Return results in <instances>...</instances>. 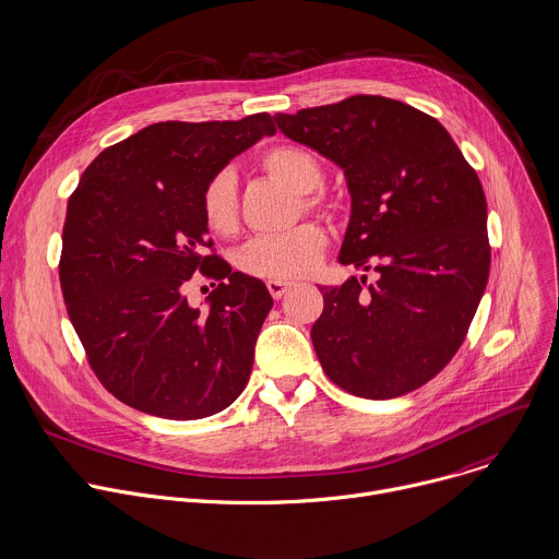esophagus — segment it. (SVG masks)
Here are the masks:
<instances>
[{"label": "esophagus", "instance_id": "34e87169", "mask_svg": "<svg viewBox=\"0 0 559 559\" xmlns=\"http://www.w3.org/2000/svg\"><path fill=\"white\" fill-rule=\"evenodd\" d=\"M297 284L295 282H284V280H269L266 282V288L269 293L273 295V299H282L290 288H295Z\"/></svg>", "mask_w": 559, "mask_h": 559}]
</instances>
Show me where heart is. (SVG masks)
Returning <instances> with one entry per match:
<instances>
[{"mask_svg": "<svg viewBox=\"0 0 559 559\" xmlns=\"http://www.w3.org/2000/svg\"><path fill=\"white\" fill-rule=\"evenodd\" d=\"M262 167L301 193L306 209H321L323 198L314 193L323 182L319 158L299 145H275L264 152ZM202 219L211 234L234 236L238 231V191L231 171H217L202 189ZM325 249V234L314 222H301L295 229L277 236L253 238L240 251V269L262 280H297L310 275Z\"/></svg>", "mask_w": 559, "mask_h": 559, "instance_id": "obj_1", "label": "heart"}]
</instances>
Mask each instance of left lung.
Instances as JSON below:
<instances>
[{"label": "left lung", "instance_id": "left-lung-1", "mask_svg": "<svg viewBox=\"0 0 559 559\" xmlns=\"http://www.w3.org/2000/svg\"><path fill=\"white\" fill-rule=\"evenodd\" d=\"M290 141L337 163L353 211L342 264L377 271L323 286L310 337L328 379L364 399L403 396L465 342L489 280L478 174L433 117L385 96L275 115Z\"/></svg>", "mask_w": 559, "mask_h": 559}]
</instances>
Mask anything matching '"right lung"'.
I'll return each instance as SVG.
<instances>
[{
  "mask_svg": "<svg viewBox=\"0 0 559 559\" xmlns=\"http://www.w3.org/2000/svg\"><path fill=\"white\" fill-rule=\"evenodd\" d=\"M273 119L154 123L103 150L68 200L59 280L87 361L126 405L171 420L229 407L247 388L269 288L206 255L204 185ZM200 270L206 311L183 297ZM213 286V284H211Z\"/></svg>",
  "mask_w": 559,
  "mask_h": 559,
  "instance_id": "right-lung-1",
  "label": "right lung"
}]
</instances>
